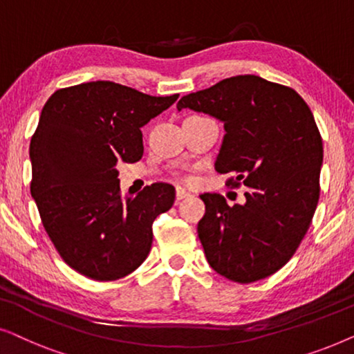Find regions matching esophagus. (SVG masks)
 <instances>
[{"label":"esophagus","mask_w":354,"mask_h":354,"mask_svg":"<svg viewBox=\"0 0 354 354\" xmlns=\"http://www.w3.org/2000/svg\"><path fill=\"white\" fill-rule=\"evenodd\" d=\"M176 196H177V200H183V198L190 196V192H187L185 188H182V187H177L176 188Z\"/></svg>","instance_id":"obj_1"}]
</instances>
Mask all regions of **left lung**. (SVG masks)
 Masks as SVG:
<instances>
[{"mask_svg": "<svg viewBox=\"0 0 354 354\" xmlns=\"http://www.w3.org/2000/svg\"><path fill=\"white\" fill-rule=\"evenodd\" d=\"M209 114L224 124L216 171L227 185L248 187L243 205L205 193L198 236L217 274L239 283L266 279L288 263L319 201L322 138L309 106L293 88L236 75L190 93L177 109Z\"/></svg>", "mask_w": 354, "mask_h": 354, "instance_id": "1", "label": "left lung"}]
</instances>
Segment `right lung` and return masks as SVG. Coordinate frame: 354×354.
<instances>
[{
	"label": "right lung",
	"instance_id": "add662e5",
	"mask_svg": "<svg viewBox=\"0 0 354 354\" xmlns=\"http://www.w3.org/2000/svg\"><path fill=\"white\" fill-rule=\"evenodd\" d=\"M178 95L149 96L108 80L55 91L30 140V193L61 258L108 282L133 272L153 243V222L176 188L153 183L122 196L118 162L143 156L142 129Z\"/></svg>",
	"mask_w": 354,
	"mask_h": 354
}]
</instances>
